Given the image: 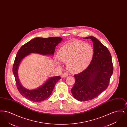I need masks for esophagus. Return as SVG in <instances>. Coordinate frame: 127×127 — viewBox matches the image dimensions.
Returning a JSON list of instances; mask_svg holds the SVG:
<instances>
[{
	"mask_svg": "<svg viewBox=\"0 0 127 127\" xmlns=\"http://www.w3.org/2000/svg\"><path fill=\"white\" fill-rule=\"evenodd\" d=\"M68 76V74L67 73H64L62 75V78H65V77H66Z\"/></svg>",
	"mask_w": 127,
	"mask_h": 127,
	"instance_id": "34e87169",
	"label": "esophagus"
}]
</instances>
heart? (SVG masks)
<instances>
[{
    "instance_id": "b5f03b06",
    "label": "heart",
    "mask_w": 127,
    "mask_h": 127,
    "mask_svg": "<svg viewBox=\"0 0 127 127\" xmlns=\"http://www.w3.org/2000/svg\"><path fill=\"white\" fill-rule=\"evenodd\" d=\"M93 56L91 44L76 40L63 46L58 52L60 61L66 62L68 69L73 73L83 70L90 64Z\"/></svg>"
}]
</instances>
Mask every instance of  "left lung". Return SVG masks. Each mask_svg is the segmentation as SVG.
Masks as SVG:
<instances>
[{
  "mask_svg": "<svg viewBox=\"0 0 127 127\" xmlns=\"http://www.w3.org/2000/svg\"><path fill=\"white\" fill-rule=\"evenodd\" d=\"M85 38H90L93 43L94 56L87 68L74 75L75 82L71 91L74 98L80 101L92 99L105 91L113 71L108 49L94 36Z\"/></svg>",
  "mask_w": 127,
  "mask_h": 127,
  "instance_id": "left-lung-1",
  "label": "left lung"
}]
</instances>
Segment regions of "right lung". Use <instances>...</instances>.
Instances as JSON below:
<instances>
[{"instance_id": "add662e5", "label": "right lung", "mask_w": 127, "mask_h": 127, "mask_svg": "<svg viewBox=\"0 0 127 127\" xmlns=\"http://www.w3.org/2000/svg\"><path fill=\"white\" fill-rule=\"evenodd\" d=\"M60 37L48 38L36 37L23 45L17 54L13 66L16 85L20 93L25 98L33 102L44 101L49 97L56 83L61 79L60 76L49 78L41 86L34 90H28L24 88L19 81L18 69L22 60L31 53H37L42 55H53L56 47L62 41Z\"/></svg>"}]
</instances>
